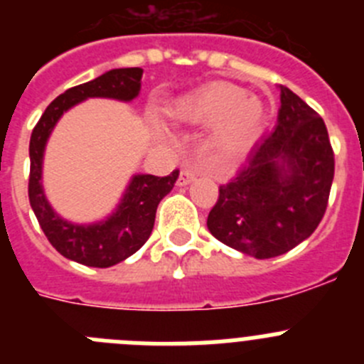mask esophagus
Instances as JSON below:
<instances>
[{
    "instance_id": "1",
    "label": "esophagus",
    "mask_w": 364,
    "mask_h": 364,
    "mask_svg": "<svg viewBox=\"0 0 364 364\" xmlns=\"http://www.w3.org/2000/svg\"><path fill=\"white\" fill-rule=\"evenodd\" d=\"M197 178V171H193V169H182L178 175V186H188L189 182Z\"/></svg>"
}]
</instances>
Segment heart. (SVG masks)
Masks as SVG:
<instances>
[{
    "instance_id": "obj_1",
    "label": "heart",
    "mask_w": 364,
    "mask_h": 364,
    "mask_svg": "<svg viewBox=\"0 0 364 364\" xmlns=\"http://www.w3.org/2000/svg\"><path fill=\"white\" fill-rule=\"evenodd\" d=\"M176 118L193 125H213L210 146L218 154H239L259 136L264 107L242 87L213 83L176 105Z\"/></svg>"
}]
</instances>
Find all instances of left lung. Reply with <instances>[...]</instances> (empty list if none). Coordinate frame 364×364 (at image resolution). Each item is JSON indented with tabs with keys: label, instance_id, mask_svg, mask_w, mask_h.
I'll return each mask as SVG.
<instances>
[{
	"label": "left lung",
	"instance_id": "obj_1",
	"mask_svg": "<svg viewBox=\"0 0 364 364\" xmlns=\"http://www.w3.org/2000/svg\"><path fill=\"white\" fill-rule=\"evenodd\" d=\"M333 169L323 118L281 85L275 129L253 147L242 169L218 188L208 230L255 259L290 252L323 220Z\"/></svg>",
	"mask_w": 364,
	"mask_h": 364
}]
</instances>
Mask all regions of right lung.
Listing matches in <instances>:
<instances>
[{
	"label": "right lung",
	"mask_w": 364,
	"mask_h": 364,
	"mask_svg": "<svg viewBox=\"0 0 364 364\" xmlns=\"http://www.w3.org/2000/svg\"><path fill=\"white\" fill-rule=\"evenodd\" d=\"M142 73L140 67L112 69L91 82L70 87L50 102L31 134L28 200L32 211L56 252L62 253L65 259L91 268H109L118 264L146 244L153 231L156 208L173 189L178 171L175 169L167 176L134 175L117 211L105 220L83 226L63 220L60 215L54 213L49 200L45 198L41 186L43 151L54 125L63 112L87 98H114L131 102L142 89Z\"/></svg>",
	"instance_id": "add662e5"
}]
</instances>
